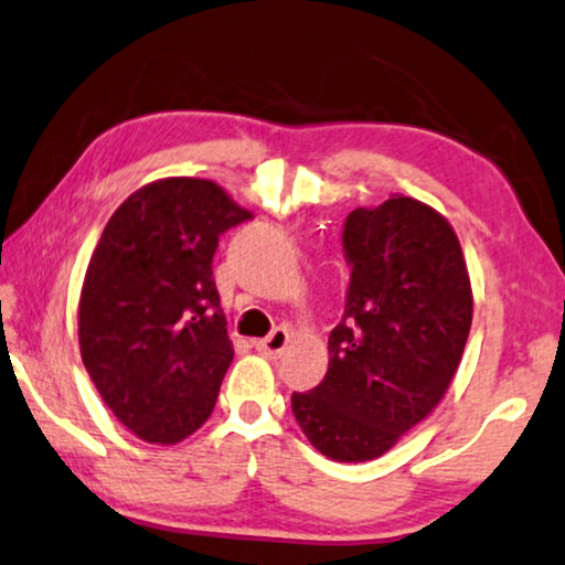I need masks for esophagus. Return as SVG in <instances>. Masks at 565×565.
Segmentation results:
<instances>
[{"label":"esophagus","instance_id":"1","mask_svg":"<svg viewBox=\"0 0 565 565\" xmlns=\"http://www.w3.org/2000/svg\"><path fill=\"white\" fill-rule=\"evenodd\" d=\"M289 339H291V334H289V329L286 327H276L271 334H268L266 339H258V342L254 344L258 352L262 354H266L268 360H279V356L284 354V349L289 347Z\"/></svg>","mask_w":565,"mask_h":565}]
</instances>
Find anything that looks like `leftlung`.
I'll use <instances>...</instances> for the list:
<instances>
[{"mask_svg": "<svg viewBox=\"0 0 565 565\" xmlns=\"http://www.w3.org/2000/svg\"><path fill=\"white\" fill-rule=\"evenodd\" d=\"M352 266L329 370L291 409L321 455L380 458L437 407L462 360L472 289L450 223L407 195L356 209L342 231Z\"/></svg>", "mask_w": 565, "mask_h": 565, "instance_id": "1", "label": "left lung"}]
</instances>
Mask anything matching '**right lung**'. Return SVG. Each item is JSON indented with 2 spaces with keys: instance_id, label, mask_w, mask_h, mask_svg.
Instances as JSON below:
<instances>
[{
  "instance_id": "right-lung-1",
  "label": "right lung",
  "mask_w": 565,
  "mask_h": 565,
  "mask_svg": "<svg viewBox=\"0 0 565 565\" xmlns=\"http://www.w3.org/2000/svg\"><path fill=\"white\" fill-rule=\"evenodd\" d=\"M248 218L213 181L163 178L107 221L79 294V352L140 440L181 443L216 407L234 347L213 254L223 231Z\"/></svg>"
}]
</instances>
